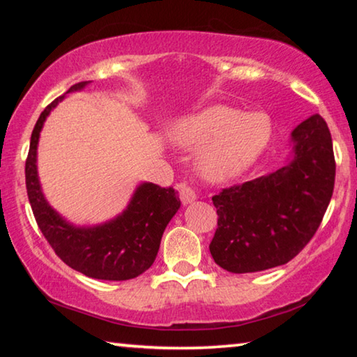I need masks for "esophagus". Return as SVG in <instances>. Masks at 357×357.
Instances as JSON below:
<instances>
[{"label":"esophagus","instance_id":"34e87169","mask_svg":"<svg viewBox=\"0 0 357 357\" xmlns=\"http://www.w3.org/2000/svg\"><path fill=\"white\" fill-rule=\"evenodd\" d=\"M179 198L183 204H190L197 200V193L187 184H179Z\"/></svg>","mask_w":357,"mask_h":357}]
</instances>
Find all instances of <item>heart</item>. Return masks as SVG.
<instances>
[{
	"instance_id": "b5f03b06",
	"label": "heart",
	"mask_w": 357,
	"mask_h": 357,
	"mask_svg": "<svg viewBox=\"0 0 357 357\" xmlns=\"http://www.w3.org/2000/svg\"><path fill=\"white\" fill-rule=\"evenodd\" d=\"M273 121L264 113L214 104L174 121L167 137L176 146L195 151L197 170L209 183H225L245 173L268 149Z\"/></svg>"
}]
</instances>
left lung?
<instances>
[{
    "instance_id": "8db88e82",
    "label": "left lung",
    "mask_w": 357,
    "mask_h": 357,
    "mask_svg": "<svg viewBox=\"0 0 357 357\" xmlns=\"http://www.w3.org/2000/svg\"><path fill=\"white\" fill-rule=\"evenodd\" d=\"M291 157L275 172L213 197L217 229L209 244L228 273H258L285 264L317 233L335 181L332 138L313 114L291 132Z\"/></svg>"
}]
</instances>
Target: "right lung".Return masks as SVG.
I'll return each instance as SVG.
<instances>
[{"label":"right lung","instance_id":"add662e5","mask_svg":"<svg viewBox=\"0 0 357 357\" xmlns=\"http://www.w3.org/2000/svg\"><path fill=\"white\" fill-rule=\"evenodd\" d=\"M88 83H77L66 94L80 91ZM66 94L40 113L31 134L25 178L36 222L52 249L72 269L100 280L135 279L154 263L162 234L181 206L178 192L142 183L123 213L93 227H77L59 215L45 200L39 183L38 144L47 116Z\"/></svg>","mask_w":357,"mask_h":357}]
</instances>
